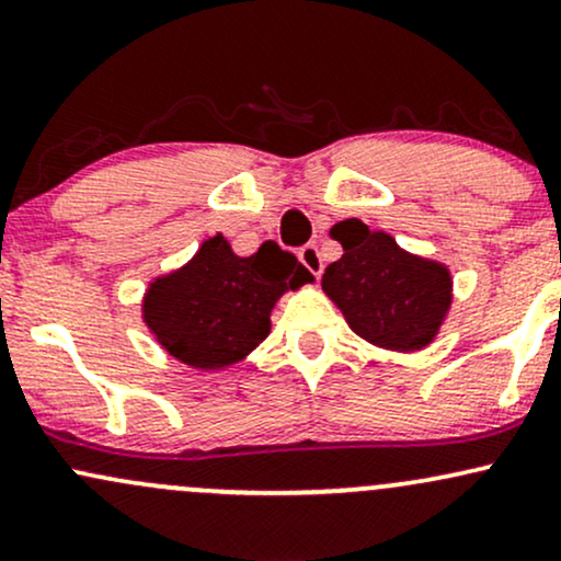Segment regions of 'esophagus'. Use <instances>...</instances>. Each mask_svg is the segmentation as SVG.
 I'll return each instance as SVG.
<instances>
[{
	"label": "esophagus",
	"instance_id": "34e87169",
	"mask_svg": "<svg viewBox=\"0 0 561 561\" xmlns=\"http://www.w3.org/2000/svg\"><path fill=\"white\" fill-rule=\"evenodd\" d=\"M300 263L302 266L308 268L313 276H321V272H324V263H321V253L317 244H306V248H300Z\"/></svg>",
	"mask_w": 561,
	"mask_h": 561
}]
</instances>
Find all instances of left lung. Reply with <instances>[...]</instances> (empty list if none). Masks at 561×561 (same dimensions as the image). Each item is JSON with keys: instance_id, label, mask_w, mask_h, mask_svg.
<instances>
[{"instance_id": "obj_1", "label": "left lung", "mask_w": 561, "mask_h": 561, "mask_svg": "<svg viewBox=\"0 0 561 561\" xmlns=\"http://www.w3.org/2000/svg\"><path fill=\"white\" fill-rule=\"evenodd\" d=\"M343 259L327 266L321 287L351 330L388 351H422L435 340L450 308V272L443 263L405 253L388 231L358 218L334 224Z\"/></svg>"}]
</instances>
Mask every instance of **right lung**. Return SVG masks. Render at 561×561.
Returning <instances> with one entry per match:
<instances>
[{
    "label": "right lung",
    "instance_id": "add662e5",
    "mask_svg": "<svg viewBox=\"0 0 561 561\" xmlns=\"http://www.w3.org/2000/svg\"><path fill=\"white\" fill-rule=\"evenodd\" d=\"M306 282H313L311 272L279 244L263 242L259 253L240 259L216 234L190 263L150 282L141 317L173 358L224 369L266 340L276 300Z\"/></svg>",
    "mask_w": 561,
    "mask_h": 561
}]
</instances>
